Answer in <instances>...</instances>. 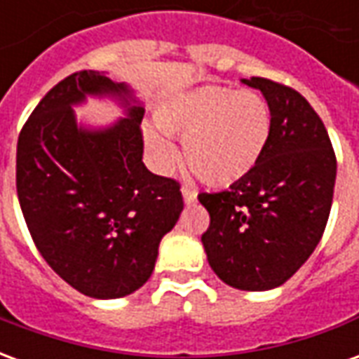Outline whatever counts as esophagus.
<instances>
[{
	"instance_id": "34e87169",
	"label": "esophagus",
	"mask_w": 359,
	"mask_h": 359,
	"mask_svg": "<svg viewBox=\"0 0 359 359\" xmlns=\"http://www.w3.org/2000/svg\"><path fill=\"white\" fill-rule=\"evenodd\" d=\"M196 198H198V192H196V190H192V188H188V187H182V200H184L187 205L194 203Z\"/></svg>"
}]
</instances>
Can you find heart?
Wrapping results in <instances>:
<instances>
[{"label": "heart", "instance_id": "b5f03b06", "mask_svg": "<svg viewBox=\"0 0 359 359\" xmlns=\"http://www.w3.org/2000/svg\"><path fill=\"white\" fill-rule=\"evenodd\" d=\"M157 126L184 138V161L203 184L226 188L246 179L264 159L271 140V109L257 92L205 84L180 92L156 111ZM144 146L156 171L177 165V148L148 126Z\"/></svg>", "mask_w": 359, "mask_h": 359}]
</instances>
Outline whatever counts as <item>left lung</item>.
<instances>
[{
	"instance_id": "1",
	"label": "left lung",
	"mask_w": 359,
	"mask_h": 359,
	"mask_svg": "<svg viewBox=\"0 0 359 359\" xmlns=\"http://www.w3.org/2000/svg\"><path fill=\"white\" fill-rule=\"evenodd\" d=\"M271 109L264 159L225 192L200 194L210 211L202 244L211 269L238 290H271L308 262L331 213L337 157L308 100L278 82L244 81Z\"/></svg>"
}]
</instances>
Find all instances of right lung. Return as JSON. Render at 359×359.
Returning <instances> with one entry per match:
<instances>
[{"instance_id": "add662e5", "label": "right lung", "mask_w": 359, "mask_h": 359, "mask_svg": "<svg viewBox=\"0 0 359 359\" xmlns=\"http://www.w3.org/2000/svg\"><path fill=\"white\" fill-rule=\"evenodd\" d=\"M109 97L125 118L84 126L74 107ZM144 105L126 82L81 71L43 95L17 144V194L36 248L90 298L138 290L154 273L159 242L182 213L179 182L142 161Z\"/></svg>"}]
</instances>
